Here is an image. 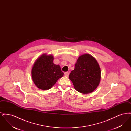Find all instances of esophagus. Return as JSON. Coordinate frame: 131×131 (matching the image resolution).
<instances>
[{"label": "esophagus", "instance_id": "esophagus-1", "mask_svg": "<svg viewBox=\"0 0 131 131\" xmlns=\"http://www.w3.org/2000/svg\"><path fill=\"white\" fill-rule=\"evenodd\" d=\"M64 75L65 76H66V77H68L69 76V73L68 72H65V73H64Z\"/></svg>", "mask_w": 131, "mask_h": 131}]
</instances>
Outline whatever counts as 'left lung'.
<instances>
[{"label": "left lung", "instance_id": "left-lung-1", "mask_svg": "<svg viewBox=\"0 0 131 131\" xmlns=\"http://www.w3.org/2000/svg\"><path fill=\"white\" fill-rule=\"evenodd\" d=\"M101 69L95 57L89 54L79 57L75 69L69 75L75 89L82 94L94 91L98 86L101 80Z\"/></svg>", "mask_w": 131, "mask_h": 131}]
</instances>
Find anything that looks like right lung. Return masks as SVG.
I'll use <instances>...</instances> for the list:
<instances>
[{
  "mask_svg": "<svg viewBox=\"0 0 131 131\" xmlns=\"http://www.w3.org/2000/svg\"><path fill=\"white\" fill-rule=\"evenodd\" d=\"M51 54H43L35 60L31 70L34 83L42 90H48L52 87L57 81L62 77L64 73L59 65L53 63Z\"/></svg>",
  "mask_w": 131,
  "mask_h": 131,
  "instance_id": "add662e5",
  "label": "right lung"
}]
</instances>
